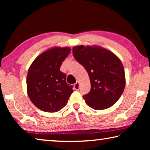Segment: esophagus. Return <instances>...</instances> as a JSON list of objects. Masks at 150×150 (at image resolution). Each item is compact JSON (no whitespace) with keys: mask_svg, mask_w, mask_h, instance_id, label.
I'll return each mask as SVG.
<instances>
[{"mask_svg":"<svg viewBox=\"0 0 150 150\" xmlns=\"http://www.w3.org/2000/svg\"><path fill=\"white\" fill-rule=\"evenodd\" d=\"M74 88L76 91H78L79 89V83L78 81L74 84Z\"/></svg>","mask_w":150,"mask_h":150,"instance_id":"esophagus-1","label":"esophagus"}]
</instances>
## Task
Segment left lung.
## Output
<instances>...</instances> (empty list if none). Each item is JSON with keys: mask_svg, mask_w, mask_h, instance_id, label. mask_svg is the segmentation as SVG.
I'll list each match as a JSON object with an SVG mask.
<instances>
[{"mask_svg": "<svg viewBox=\"0 0 150 150\" xmlns=\"http://www.w3.org/2000/svg\"><path fill=\"white\" fill-rule=\"evenodd\" d=\"M73 54L90 78L91 91L83 96L86 104L95 110H104L115 105L126 85L120 59L114 53L98 45L75 46Z\"/></svg>", "mask_w": 150, "mask_h": 150, "instance_id": "8db88e82", "label": "left lung"}]
</instances>
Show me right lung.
I'll return each instance as SVG.
<instances>
[{"mask_svg": "<svg viewBox=\"0 0 150 150\" xmlns=\"http://www.w3.org/2000/svg\"><path fill=\"white\" fill-rule=\"evenodd\" d=\"M71 52L68 47H54L39 55L28 71L27 93L38 108L55 112L67 105L73 92L66 82V75L60 71L62 62Z\"/></svg>", "mask_w": 150, "mask_h": 150, "instance_id": "add662e5", "label": "right lung"}]
</instances>
